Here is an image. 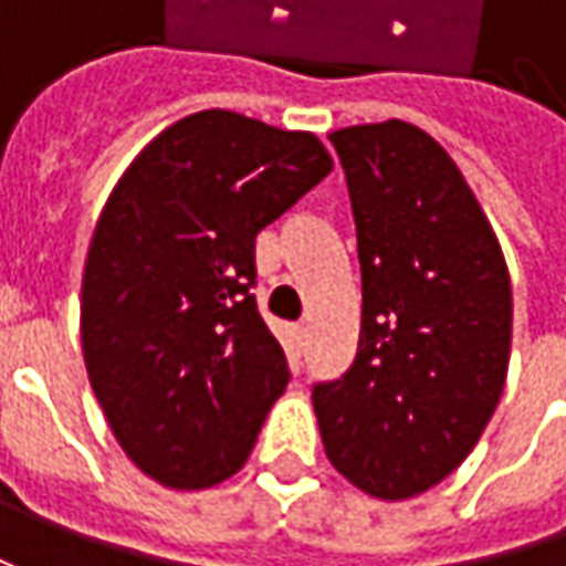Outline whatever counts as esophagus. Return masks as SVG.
Segmentation results:
<instances>
[{"label":"esophagus","instance_id":"1","mask_svg":"<svg viewBox=\"0 0 566 566\" xmlns=\"http://www.w3.org/2000/svg\"><path fill=\"white\" fill-rule=\"evenodd\" d=\"M305 339H308V327H305V324H293V349H295V356H302V349H305Z\"/></svg>","mask_w":566,"mask_h":566}]
</instances>
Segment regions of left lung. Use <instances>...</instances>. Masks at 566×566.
<instances>
[{
	"label": "left lung",
	"instance_id": "left-lung-1",
	"mask_svg": "<svg viewBox=\"0 0 566 566\" xmlns=\"http://www.w3.org/2000/svg\"><path fill=\"white\" fill-rule=\"evenodd\" d=\"M356 217L359 353L315 384L327 460L384 501L422 494L469 457L511 361V273L441 144L409 122L331 135Z\"/></svg>",
	"mask_w": 566,
	"mask_h": 566
}]
</instances>
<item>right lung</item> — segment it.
<instances>
[{"label": "right lung", "mask_w": 566, "mask_h": 566, "mask_svg": "<svg viewBox=\"0 0 566 566\" xmlns=\"http://www.w3.org/2000/svg\"><path fill=\"white\" fill-rule=\"evenodd\" d=\"M334 169L312 132L205 109L160 132L99 213L81 349L116 441L166 489L249 460L290 384L258 312L254 235Z\"/></svg>", "instance_id": "add662e5"}]
</instances>
